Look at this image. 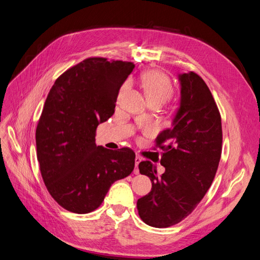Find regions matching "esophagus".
I'll return each mask as SVG.
<instances>
[{"label":"esophagus","instance_id":"esophagus-1","mask_svg":"<svg viewBox=\"0 0 260 260\" xmlns=\"http://www.w3.org/2000/svg\"><path fill=\"white\" fill-rule=\"evenodd\" d=\"M141 160H142V158H141L140 156H137V157H136V169H135L136 175H139V169H138V167H139V164H140Z\"/></svg>","mask_w":260,"mask_h":260}]
</instances>
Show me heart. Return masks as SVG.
<instances>
[{"mask_svg":"<svg viewBox=\"0 0 260 260\" xmlns=\"http://www.w3.org/2000/svg\"><path fill=\"white\" fill-rule=\"evenodd\" d=\"M141 82L145 92V95L149 102L154 101H167L172 94V84L167 75L164 73L157 72V70H152V72H147L141 77ZM129 83L124 82L119 89L118 93V101L121 99L124 92L128 90ZM144 131L146 133H151L154 131V127L151 124H147L144 127Z\"/></svg>","mask_w":260,"mask_h":260,"instance_id":"b5f03b06","label":"heart"}]
</instances>
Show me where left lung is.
Masks as SVG:
<instances>
[{
	"mask_svg": "<svg viewBox=\"0 0 260 260\" xmlns=\"http://www.w3.org/2000/svg\"><path fill=\"white\" fill-rule=\"evenodd\" d=\"M180 107L172 127L156 138L153 149L162 151L161 176L149 161H141V175L152 181V191L138 200L140 218L155 228L182 221L199 205L216 176L221 157V116L202 78L190 72L179 76Z\"/></svg>",
	"mask_w": 260,
	"mask_h": 260,
	"instance_id": "1",
	"label": "left lung"
}]
</instances>
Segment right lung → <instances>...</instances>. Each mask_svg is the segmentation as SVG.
I'll return each instance as SVG.
<instances>
[{"label":"right lung","mask_w":260,"mask_h":260,"mask_svg":"<svg viewBox=\"0 0 260 260\" xmlns=\"http://www.w3.org/2000/svg\"><path fill=\"white\" fill-rule=\"evenodd\" d=\"M131 61L89 57L55 81L37 124V157L43 182L59 206L88 214L103 203L109 187L135 169L129 147L96 146V128L115 112Z\"/></svg>","instance_id":"1"}]
</instances>
